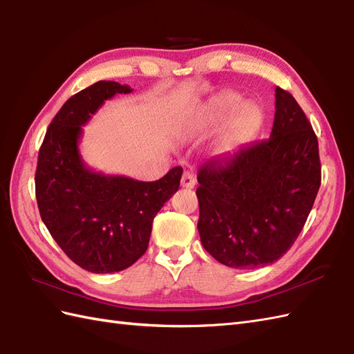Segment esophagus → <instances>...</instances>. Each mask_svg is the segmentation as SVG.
Wrapping results in <instances>:
<instances>
[{
  "label": "esophagus",
  "instance_id": "34e87169",
  "mask_svg": "<svg viewBox=\"0 0 354 354\" xmlns=\"http://www.w3.org/2000/svg\"><path fill=\"white\" fill-rule=\"evenodd\" d=\"M180 185L184 188H194L196 178L193 176V174H190V171H184L183 178H180Z\"/></svg>",
  "mask_w": 354,
  "mask_h": 354
}]
</instances>
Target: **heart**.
<instances>
[{"mask_svg":"<svg viewBox=\"0 0 354 354\" xmlns=\"http://www.w3.org/2000/svg\"><path fill=\"white\" fill-rule=\"evenodd\" d=\"M240 102L241 96L235 92L220 93L205 102L201 109H197L187 120V125L192 131L208 129L217 127L232 112L217 149L220 153L232 151L250 142L259 133L264 122V113L259 105L249 101L240 104Z\"/></svg>","mask_w":354,"mask_h":354,"instance_id":"heart-1","label":"heart"}]
</instances>
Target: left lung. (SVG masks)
Returning <instances> with one entry per match:
<instances>
[{"label": "left lung", "instance_id": "1", "mask_svg": "<svg viewBox=\"0 0 354 354\" xmlns=\"http://www.w3.org/2000/svg\"><path fill=\"white\" fill-rule=\"evenodd\" d=\"M268 140L209 161L197 174L201 241L221 264H273L297 240L322 184L318 140L306 114L276 87Z\"/></svg>", "mask_w": 354, "mask_h": 354}]
</instances>
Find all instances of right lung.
I'll list each match as a JSON object with an SVG mask.
<instances>
[{
    "label": "right lung",
    "instance_id": "1",
    "mask_svg": "<svg viewBox=\"0 0 354 354\" xmlns=\"http://www.w3.org/2000/svg\"><path fill=\"white\" fill-rule=\"evenodd\" d=\"M133 88L97 81L55 114L40 146L36 199L40 217L62 250L92 273H114L146 252L152 221L178 192L183 167L153 183L97 174L80 153L83 127L105 101Z\"/></svg>",
    "mask_w": 354,
    "mask_h": 354
}]
</instances>
